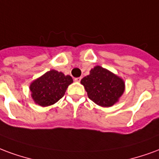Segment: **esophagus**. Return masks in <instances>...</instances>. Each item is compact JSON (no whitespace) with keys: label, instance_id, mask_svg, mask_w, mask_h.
Wrapping results in <instances>:
<instances>
[{"label":"esophagus","instance_id":"esophagus-1","mask_svg":"<svg viewBox=\"0 0 159 159\" xmlns=\"http://www.w3.org/2000/svg\"><path fill=\"white\" fill-rule=\"evenodd\" d=\"M81 80V78L80 77H79V78H75V82H80Z\"/></svg>","mask_w":159,"mask_h":159}]
</instances>
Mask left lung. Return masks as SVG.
Listing matches in <instances>:
<instances>
[{"instance_id": "8db88e82", "label": "left lung", "mask_w": 159, "mask_h": 159, "mask_svg": "<svg viewBox=\"0 0 159 159\" xmlns=\"http://www.w3.org/2000/svg\"><path fill=\"white\" fill-rule=\"evenodd\" d=\"M80 83L84 85L88 97L104 107L117 103L125 90L122 78L101 66L91 68L90 75L82 79Z\"/></svg>"}]
</instances>
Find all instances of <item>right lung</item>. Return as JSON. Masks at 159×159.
I'll list each match as a JSON object with an SVG mask.
<instances>
[{
  "label": "right lung",
  "instance_id": "add662e5",
  "mask_svg": "<svg viewBox=\"0 0 159 159\" xmlns=\"http://www.w3.org/2000/svg\"><path fill=\"white\" fill-rule=\"evenodd\" d=\"M72 83L73 79L70 75L52 69L31 83V97L39 106H51L64 96L67 88Z\"/></svg>",
  "mask_w": 159,
  "mask_h": 159
}]
</instances>
